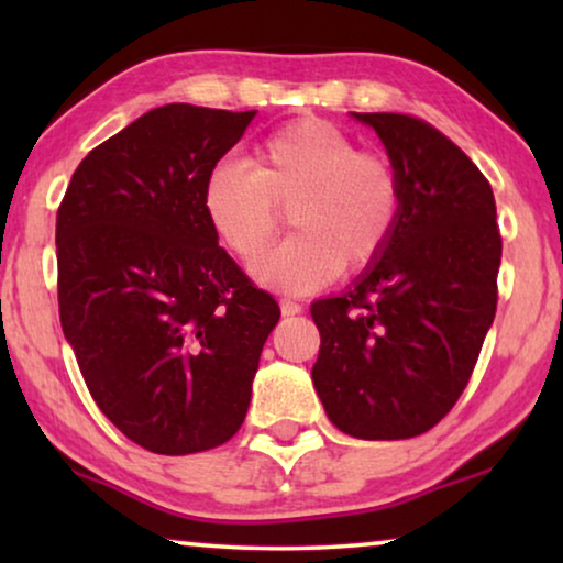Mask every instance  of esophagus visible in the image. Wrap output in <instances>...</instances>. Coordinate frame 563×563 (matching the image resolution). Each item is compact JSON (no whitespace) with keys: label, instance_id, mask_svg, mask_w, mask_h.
<instances>
[{"label":"esophagus","instance_id":"esophagus-1","mask_svg":"<svg viewBox=\"0 0 563 563\" xmlns=\"http://www.w3.org/2000/svg\"><path fill=\"white\" fill-rule=\"evenodd\" d=\"M282 312L287 314V318H289V314H299V312H302V305L295 302V299L284 297V299H282Z\"/></svg>","mask_w":563,"mask_h":563}]
</instances>
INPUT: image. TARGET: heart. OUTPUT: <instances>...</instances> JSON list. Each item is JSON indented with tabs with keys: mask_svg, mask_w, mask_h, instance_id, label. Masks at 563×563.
<instances>
[{
	"mask_svg": "<svg viewBox=\"0 0 563 563\" xmlns=\"http://www.w3.org/2000/svg\"><path fill=\"white\" fill-rule=\"evenodd\" d=\"M207 220L228 251L256 261L284 212L297 235L256 266V279L279 291H312L338 272L372 268L395 241L405 207L399 166L382 151L361 148L333 122L305 118L268 133L253 168L222 158L205 179Z\"/></svg>",
	"mask_w": 563,
	"mask_h": 563,
	"instance_id": "b5f03b06",
	"label": "heart"
}]
</instances>
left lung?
<instances>
[{
  "instance_id": "8db88e82",
  "label": "left lung",
  "mask_w": 563,
  "mask_h": 563,
  "mask_svg": "<svg viewBox=\"0 0 563 563\" xmlns=\"http://www.w3.org/2000/svg\"><path fill=\"white\" fill-rule=\"evenodd\" d=\"M405 181L384 256L341 297L312 302L314 389L330 422L364 441L428 433L459 402L497 310L503 235L492 187L430 122L353 112Z\"/></svg>"
}]
</instances>
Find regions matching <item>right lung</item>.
Listing matches in <instances>:
<instances>
[{"mask_svg":"<svg viewBox=\"0 0 563 563\" xmlns=\"http://www.w3.org/2000/svg\"><path fill=\"white\" fill-rule=\"evenodd\" d=\"M256 110L164 104L89 151L56 214L58 314L99 410L164 456L243 426L279 305L218 245L202 191Z\"/></svg>","mask_w":563,"mask_h":563,"instance_id":"right-lung-1","label":"right lung"}]
</instances>
